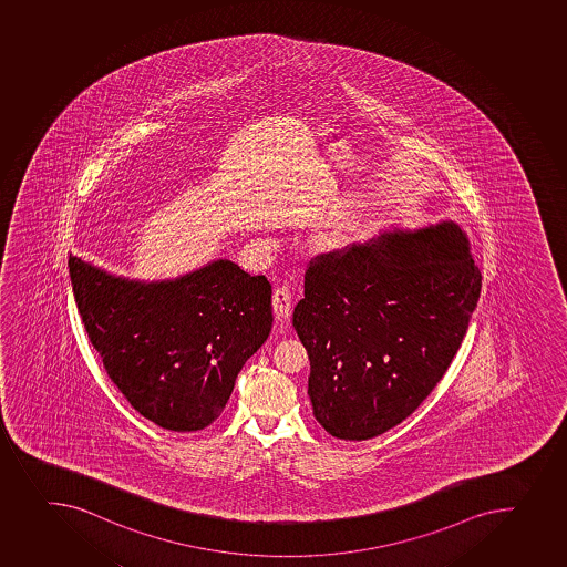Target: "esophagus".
Wrapping results in <instances>:
<instances>
[{
    "label": "esophagus",
    "instance_id": "1",
    "mask_svg": "<svg viewBox=\"0 0 567 567\" xmlns=\"http://www.w3.org/2000/svg\"><path fill=\"white\" fill-rule=\"evenodd\" d=\"M272 308H275L276 317L280 320L289 319L292 309V297L286 287H276L272 295Z\"/></svg>",
    "mask_w": 567,
    "mask_h": 567
}]
</instances>
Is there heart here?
I'll return each mask as SVG.
<instances>
[{
	"label": "heart",
	"mask_w": 567,
	"mask_h": 567,
	"mask_svg": "<svg viewBox=\"0 0 567 567\" xmlns=\"http://www.w3.org/2000/svg\"><path fill=\"white\" fill-rule=\"evenodd\" d=\"M347 239V231L342 226H336L331 230L326 231L324 236L320 237V245L328 248L341 247L342 243Z\"/></svg>",
	"instance_id": "obj_1"
}]
</instances>
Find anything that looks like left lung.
Wrapping results in <instances>:
<instances>
[{"instance_id":"left-lung-1","label":"left lung","mask_w":567,"mask_h":567,"mask_svg":"<svg viewBox=\"0 0 567 567\" xmlns=\"http://www.w3.org/2000/svg\"><path fill=\"white\" fill-rule=\"evenodd\" d=\"M481 280L453 220L317 256L292 313L317 422L341 440L402 424L458 352Z\"/></svg>"}]
</instances>
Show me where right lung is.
<instances>
[{
  "mask_svg": "<svg viewBox=\"0 0 567 567\" xmlns=\"http://www.w3.org/2000/svg\"><path fill=\"white\" fill-rule=\"evenodd\" d=\"M68 267L84 330L127 402L178 433L219 419L272 328L267 278L230 259L159 281L111 275L72 254Z\"/></svg>",
  "mask_w": 567,
  "mask_h": 567,
  "instance_id": "1",
  "label": "right lung"
}]
</instances>
